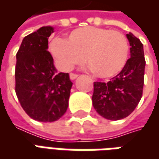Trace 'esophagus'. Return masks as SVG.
Returning a JSON list of instances; mask_svg holds the SVG:
<instances>
[{"label": "esophagus", "mask_w": 159, "mask_h": 159, "mask_svg": "<svg viewBox=\"0 0 159 159\" xmlns=\"http://www.w3.org/2000/svg\"><path fill=\"white\" fill-rule=\"evenodd\" d=\"M77 76H78V75H77V74H75V73H70V80L76 79Z\"/></svg>", "instance_id": "esophagus-1"}]
</instances>
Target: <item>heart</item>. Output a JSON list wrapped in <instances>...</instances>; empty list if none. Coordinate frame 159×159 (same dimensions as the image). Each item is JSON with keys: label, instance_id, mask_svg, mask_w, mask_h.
<instances>
[{"label": "heart", "instance_id": "1", "mask_svg": "<svg viewBox=\"0 0 159 159\" xmlns=\"http://www.w3.org/2000/svg\"><path fill=\"white\" fill-rule=\"evenodd\" d=\"M50 52L59 67L70 70L86 62L94 75L101 79L117 76L125 68L129 57L127 37L117 30L85 26L72 30L66 39H54Z\"/></svg>", "mask_w": 159, "mask_h": 159}]
</instances>
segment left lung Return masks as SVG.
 I'll return each instance as SVG.
<instances>
[{
  "instance_id": "obj_1",
  "label": "left lung",
  "mask_w": 159,
  "mask_h": 159,
  "mask_svg": "<svg viewBox=\"0 0 159 159\" xmlns=\"http://www.w3.org/2000/svg\"><path fill=\"white\" fill-rule=\"evenodd\" d=\"M130 59L125 68L108 83H93V108L108 120L123 119L133 112L142 97L146 60L143 44L129 32Z\"/></svg>"
}]
</instances>
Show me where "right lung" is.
<instances>
[{"instance_id": "add662e5", "label": "right lung", "mask_w": 159, "mask_h": 159, "mask_svg": "<svg viewBox=\"0 0 159 159\" xmlns=\"http://www.w3.org/2000/svg\"><path fill=\"white\" fill-rule=\"evenodd\" d=\"M52 26L26 36L17 52L15 92L32 119L51 123L66 113L72 83L68 73L57 72L48 48Z\"/></svg>"}]
</instances>
